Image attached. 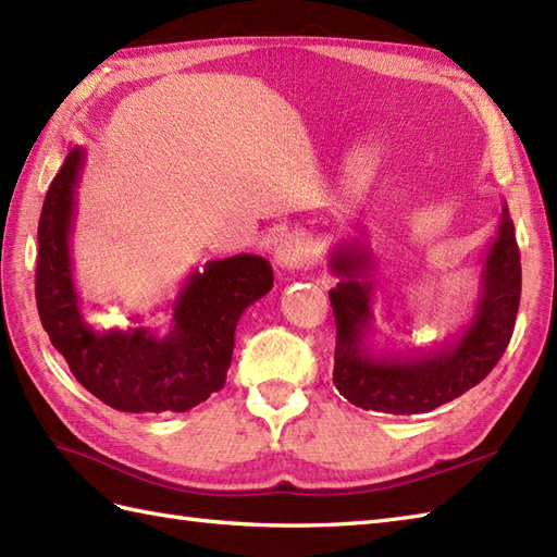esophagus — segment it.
Wrapping results in <instances>:
<instances>
[{
  "label": "esophagus",
  "instance_id": "esophagus-1",
  "mask_svg": "<svg viewBox=\"0 0 557 557\" xmlns=\"http://www.w3.org/2000/svg\"><path fill=\"white\" fill-rule=\"evenodd\" d=\"M308 258H310V251H308V242L296 235V232H292V235H284L277 244L275 249V261L280 268L284 270H301L308 265Z\"/></svg>",
  "mask_w": 557,
  "mask_h": 557
}]
</instances>
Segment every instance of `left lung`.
<instances>
[{
	"label": "left lung",
	"instance_id": "8db88e82",
	"mask_svg": "<svg viewBox=\"0 0 557 557\" xmlns=\"http://www.w3.org/2000/svg\"><path fill=\"white\" fill-rule=\"evenodd\" d=\"M330 270L339 277L337 287L330 289L337 322L334 386L358 408L392 416L430 412L470 392L506 354L522 292L520 251L506 203L484 256L474 315L460 334L438 346H374L372 299L377 280L366 244H339L330 256Z\"/></svg>",
	"mask_w": 557,
	"mask_h": 557
}]
</instances>
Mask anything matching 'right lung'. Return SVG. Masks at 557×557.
Returning a JSON list of instances; mask_svg holds the SVG:
<instances>
[{
	"label": "right lung",
	"mask_w": 557,
	"mask_h": 557,
	"mask_svg": "<svg viewBox=\"0 0 557 557\" xmlns=\"http://www.w3.org/2000/svg\"><path fill=\"white\" fill-rule=\"evenodd\" d=\"M85 149L73 147L51 180L37 227L35 296L42 327L89 394L123 412H185L220 392L244 310L273 289V268L239 253L191 270L173 304L171 330L87 325L73 280L71 237Z\"/></svg>",
	"instance_id": "obj_1"
}]
</instances>
